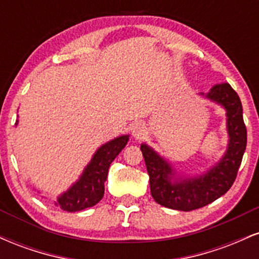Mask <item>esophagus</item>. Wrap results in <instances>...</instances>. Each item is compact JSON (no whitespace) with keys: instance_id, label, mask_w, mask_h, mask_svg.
Returning a JSON list of instances; mask_svg holds the SVG:
<instances>
[{"instance_id":"34e87169","label":"esophagus","mask_w":259,"mask_h":259,"mask_svg":"<svg viewBox=\"0 0 259 259\" xmlns=\"http://www.w3.org/2000/svg\"><path fill=\"white\" fill-rule=\"evenodd\" d=\"M132 134L133 138L136 140H140L146 135V125L142 121H138L132 126Z\"/></svg>"}]
</instances>
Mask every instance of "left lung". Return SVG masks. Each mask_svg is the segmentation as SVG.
<instances>
[{"label": "left lung", "mask_w": 259, "mask_h": 259, "mask_svg": "<svg viewBox=\"0 0 259 259\" xmlns=\"http://www.w3.org/2000/svg\"><path fill=\"white\" fill-rule=\"evenodd\" d=\"M206 97L221 103L227 109L230 138L225 156L209 171L195 179L171 184L173 169L170 165L146 145H141L152 197L157 203L171 209L189 212L207 206L224 195L236 179L246 150L247 130L243 123L241 101L236 91L228 82H219L213 85Z\"/></svg>", "instance_id": "8db88e82"}]
</instances>
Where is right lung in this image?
Here are the masks:
<instances>
[{
	"label": "right lung",
	"instance_id": "add662e5",
	"mask_svg": "<svg viewBox=\"0 0 259 259\" xmlns=\"http://www.w3.org/2000/svg\"><path fill=\"white\" fill-rule=\"evenodd\" d=\"M126 142L127 136H120L100 147L78 183L59 196L57 200L59 207L65 212H78L99 203L105 194V181L109 165L125 147Z\"/></svg>",
	"mask_w": 259,
	"mask_h": 259
}]
</instances>
